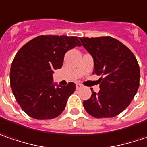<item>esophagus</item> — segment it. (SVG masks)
<instances>
[{
  "instance_id": "34e87169",
  "label": "esophagus",
  "mask_w": 147,
  "mask_h": 147,
  "mask_svg": "<svg viewBox=\"0 0 147 147\" xmlns=\"http://www.w3.org/2000/svg\"><path fill=\"white\" fill-rule=\"evenodd\" d=\"M82 87H83V86L80 84H76V88H77V89H80Z\"/></svg>"
}]
</instances>
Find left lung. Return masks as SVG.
<instances>
[{
	"mask_svg": "<svg viewBox=\"0 0 147 147\" xmlns=\"http://www.w3.org/2000/svg\"><path fill=\"white\" fill-rule=\"evenodd\" d=\"M92 55V74L100 75V90H92L83 104L87 113L96 118L113 117L126 109L135 97L140 82V69L135 55L113 37L79 38Z\"/></svg>",
	"mask_w": 147,
	"mask_h": 147,
	"instance_id": "8db88e82",
	"label": "left lung"
}]
</instances>
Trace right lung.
<instances>
[{
  "label": "right lung",
  "mask_w": 147,
  "mask_h": 147,
  "mask_svg": "<svg viewBox=\"0 0 147 147\" xmlns=\"http://www.w3.org/2000/svg\"><path fill=\"white\" fill-rule=\"evenodd\" d=\"M80 45L74 36L40 35L20 49L11 64L10 80L16 100L27 115L45 120L62 113L76 85L55 87L53 73L62 68L65 53Z\"/></svg>",
  "instance_id": "1"
}]
</instances>
